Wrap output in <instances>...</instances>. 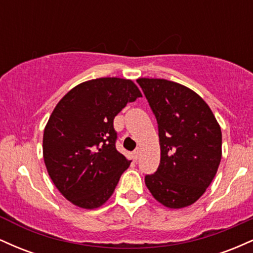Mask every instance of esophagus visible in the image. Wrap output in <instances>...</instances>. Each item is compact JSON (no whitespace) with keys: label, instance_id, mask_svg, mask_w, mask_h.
I'll return each mask as SVG.
<instances>
[{"label":"esophagus","instance_id":"34e87169","mask_svg":"<svg viewBox=\"0 0 253 253\" xmlns=\"http://www.w3.org/2000/svg\"><path fill=\"white\" fill-rule=\"evenodd\" d=\"M139 155H140V150L136 149V150L134 151V152H133V159H134V161H138Z\"/></svg>","mask_w":253,"mask_h":253}]
</instances>
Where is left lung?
Returning <instances> with one entry per match:
<instances>
[{"instance_id": "1", "label": "left lung", "mask_w": 253, "mask_h": 253, "mask_svg": "<svg viewBox=\"0 0 253 253\" xmlns=\"http://www.w3.org/2000/svg\"><path fill=\"white\" fill-rule=\"evenodd\" d=\"M158 124L161 163L145 184L171 210L205 194L221 161L222 134L210 106L195 91L162 78L136 80Z\"/></svg>"}]
</instances>
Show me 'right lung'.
<instances>
[{
	"label": "right lung",
	"instance_id": "obj_1",
	"mask_svg": "<svg viewBox=\"0 0 253 253\" xmlns=\"http://www.w3.org/2000/svg\"><path fill=\"white\" fill-rule=\"evenodd\" d=\"M141 96L133 81L103 77L78 84L57 103L43 129V162L72 205L95 210L113 195L130 164L115 147L113 121Z\"/></svg>",
	"mask_w": 253,
	"mask_h": 253
}]
</instances>
